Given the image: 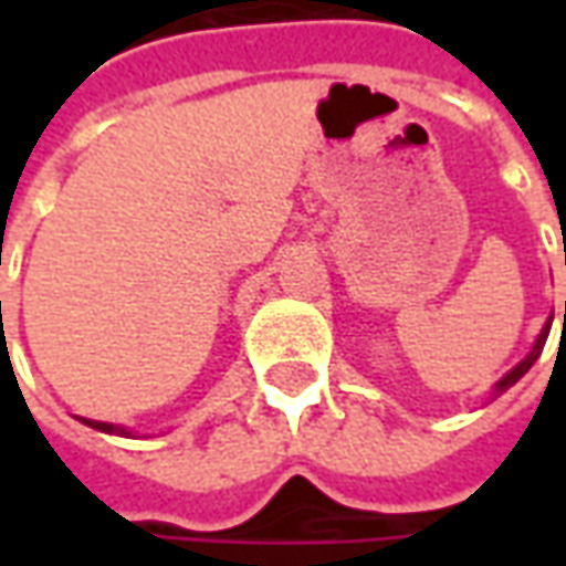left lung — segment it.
<instances>
[{
  "label": "left lung",
  "instance_id": "1",
  "mask_svg": "<svg viewBox=\"0 0 566 566\" xmlns=\"http://www.w3.org/2000/svg\"><path fill=\"white\" fill-rule=\"evenodd\" d=\"M564 266H566V248H564ZM552 318H555V315H548V321H546V324H543V331H539V336H536L534 348H531V352L524 355V360H518V364H515V367H512L510 373H506V376H503V379H500L497 385H494V388H491V400H494V397H500V394H503V391H510L512 385L522 379L527 369L534 367L536 357L543 355V345H546L548 331H552ZM564 331H566V300H564V327H560V333H564Z\"/></svg>",
  "mask_w": 566,
  "mask_h": 566
}]
</instances>
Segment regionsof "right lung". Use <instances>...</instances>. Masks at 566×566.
<instances>
[{
    "label": "right lung",
    "instance_id": "1",
    "mask_svg": "<svg viewBox=\"0 0 566 566\" xmlns=\"http://www.w3.org/2000/svg\"><path fill=\"white\" fill-rule=\"evenodd\" d=\"M84 424L93 427V430H103V433H115V437H133V430L124 424H108V421H91V418H81Z\"/></svg>",
    "mask_w": 566,
    "mask_h": 566
}]
</instances>
